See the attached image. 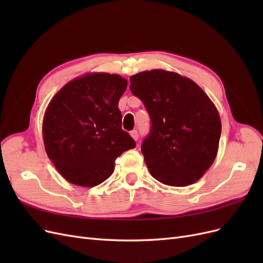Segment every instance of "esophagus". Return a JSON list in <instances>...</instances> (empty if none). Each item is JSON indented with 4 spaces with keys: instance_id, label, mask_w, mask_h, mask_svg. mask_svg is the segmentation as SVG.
<instances>
[{
    "instance_id": "obj_1",
    "label": "esophagus",
    "mask_w": 263,
    "mask_h": 263,
    "mask_svg": "<svg viewBox=\"0 0 263 263\" xmlns=\"http://www.w3.org/2000/svg\"><path fill=\"white\" fill-rule=\"evenodd\" d=\"M130 136L133 137L134 140H138V138H139L138 132H137V130H132V132H130Z\"/></svg>"
}]
</instances>
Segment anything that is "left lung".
Returning a JSON list of instances; mask_svg holds the SVG:
<instances>
[{
	"label": "left lung",
	"instance_id": "obj_1",
	"mask_svg": "<svg viewBox=\"0 0 263 263\" xmlns=\"http://www.w3.org/2000/svg\"><path fill=\"white\" fill-rule=\"evenodd\" d=\"M129 87L151 119L141 145L151 176L170 186L200 180L217 156L221 133L209 95L191 79L162 69L132 76Z\"/></svg>",
	"mask_w": 263,
	"mask_h": 263
}]
</instances>
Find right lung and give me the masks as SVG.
<instances>
[{
	"label": "right lung",
	"instance_id": "right-lung-1",
	"mask_svg": "<svg viewBox=\"0 0 263 263\" xmlns=\"http://www.w3.org/2000/svg\"><path fill=\"white\" fill-rule=\"evenodd\" d=\"M127 80L118 74L85 73L63 85L46 108L44 145L55 169L79 186L101 184L116 158L136 142L122 129L118 101Z\"/></svg>",
	"mask_w": 263,
	"mask_h": 263
}]
</instances>
